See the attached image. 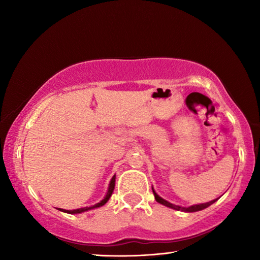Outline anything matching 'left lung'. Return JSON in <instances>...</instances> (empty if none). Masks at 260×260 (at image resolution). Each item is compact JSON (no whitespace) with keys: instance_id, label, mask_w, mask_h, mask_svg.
Segmentation results:
<instances>
[{"instance_id":"8db88e82","label":"left lung","mask_w":260,"mask_h":260,"mask_svg":"<svg viewBox=\"0 0 260 260\" xmlns=\"http://www.w3.org/2000/svg\"><path fill=\"white\" fill-rule=\"evenodd\" d=\"M152 192H153V195H155V200L158 202V203L165 205V206H167V208H171V209H174V210H178V211H183V212H196V211L204 210V209L208 208V206H210L211 204H213L214 202L218 200V199L217 200H213V201H211V202H208V203H203V204L191 205V206H189V208H183V206L172 204V203H170V202L165 201L164 199H161L159 195H157V192L155 191V189H153V188H152Z\"/></svg>"}]
</instances>
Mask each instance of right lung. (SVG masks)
Returning a JSON list of instances; mask_svg holds the SVG:
<instances>
[{"label":"right lung","instance_id":"1","mask_svg":"<svg viewBox=\"0 0 260 260\" xmlns=\"http://www.w3.org/2000/svg\"><path fill=\"white\" fill-rule=\"evenodd\" d=\"M114 183H116V175H113L112 179H111V181H110L107 195H105L104 199L101 201L100 203H98V204L91 205V206H86V208H81V209H77V210H64V209H58V210L61 211V212L74 214V213H82V212H86V211H88V210H93V209H96V208H100V206H103L105 203H107L110 197H111V195H112L113 189H114Z\"/></svg>","mask_w":260,"mask_h":260}]
</instances>
